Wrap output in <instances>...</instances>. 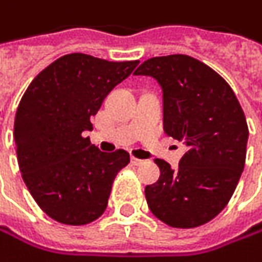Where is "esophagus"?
<instances>
[{"mask_svg":"<svg viewBox=\"0 0 262 262\" xmlns=\"http://www.w3.org/2000/svg\"><path fill=\"white\" fill-rule=\"evenodd\" d=\"M130 161H132V164H134V166H141V164H144V163H146L144 160H140V158H137V157H132V160H130Z\"/></svg>","mask_w":262,"mask_h":262,"instance_id":"1","label":"esophagus"}]
</instances>
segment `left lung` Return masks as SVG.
Segmentation results:
<instances>
[{"mask_svg": "<svg viewBox=\"0 0 262 262\" xmlns=\"http://www.w3.org/2000/svg\"><path fill=\"white\" fill-rule=\"evenodd\" d=\"M135 75L161 84L164 130L187 147L177 170L155 160L161 175L146 186L149 209L170 227L203 226L227 206L244 170L249 127L239 101L221 75L189 55L150 58Z\"/></svg>", "mask_w": 262, "mask_h": 262, "instance_id": "1", "label": "left lung"}]
</instances>
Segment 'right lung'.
<instances>
[{"label": "right lung", "mask_w": 262, "mask_h": 262, "mask_svg": "<svg viewBox=\"0 0 262 262\" xmlns=\"http://www.w3.org/2000/svg\"><path fill=\"white\" fill-rule=\"evenodd\" d=\"M140 61H107L69 53L41 70L24 92L13 137L23 180L52 220L84 226L98 220L128 152L98 150L84 137L108 92Z\"/></svg>", "instance_id": "right-lung-1"}]
</instances>
